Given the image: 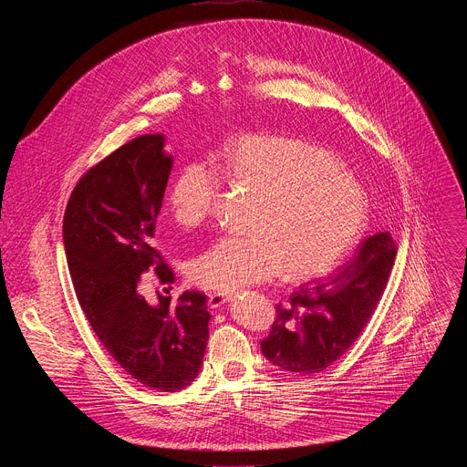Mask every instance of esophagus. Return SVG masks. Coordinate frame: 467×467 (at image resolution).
Listing matches in <instances>:
<instances>
[{
    "instance_id": "esophagus-1",
    "label": "esophagus",
    "mask_w": 467,
    "mask_h": 467,
    "mask_svg": "<svg viewBox=\"0 0 467 467\" xmlns=\"http://www.w3.org/2000/svg\"><path fill=\"white\" fill-rule=\"evenodd\" d=\"M231 299V296L225 292H214V294H211L209 296V305H211V308H218V306H222V305H225L227 301Z\"/></svg>"
}]
</instances>
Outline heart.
Instances as JSON below:
<instances>
[{
	"label": "heart",
	"instance_id": "heart-1",
	"mask_svg": "<svg viewBox=\"0 0 467 467\" xmlns=\"http://www.w3.org/2000/svg\"><path fill=\"white\" fill-rule=\"evenodd\" d=\"M225 179L256 197L244 229L197 253L193 285L233 292L283 274L286 281L325 275L346 256L368 222L362 186L319 148L285 137H244L222 157ZM218 179L205 162H186L168 203L177 225L193 229L213 213Z\"/></svg>",
	"mask_w": 467,
	"mask_h": 467
}]
</instances>
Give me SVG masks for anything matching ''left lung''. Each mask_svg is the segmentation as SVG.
Listing matches in <instances>:
<instances>
[{
  "label": "left lung",
  "instance_id": "left-lung-1",
  "mask_svg": "<svg viewBox=\"0 0 467 467\" xmlns=\"http://www.w3.org/2000/svg\"><path fill=\"white\" fill-rule=\"evenodd\" d=\"M397 245L389 233L366 238L353 260L325 279L306 283L275 306L262 355L290 373H317L358 338L388 285Z\"/></svg>",
  "mask_w": 467,
  "mask_h": 467
}]
</instances>
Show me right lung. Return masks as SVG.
I'll return each mask as SVG.
<instances>
[{"mask_svg": "<svg viewBox=\"0 0 467 467\" xmlns=\"http://www.w3.org/2000/svg\"><path fill=\"white\" fill-rule=\"evenodd\" d=\"M173 157L164 135L127 142L88 170L64 213L62 240L79 305L110 357L137 382L179 391L193 382L209 340L207 297L157 292L150 303L140 275L168 285L173 272L153 247L155 222Z\"/></svg>", "mask_w": 467, "mask_h": 467, "instance_id": "right-lung-1", "label": "right lung"}]
</instances>
